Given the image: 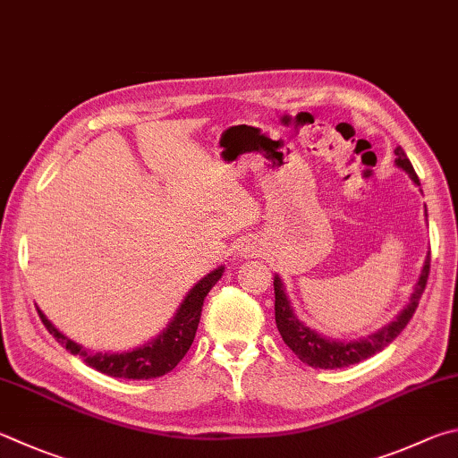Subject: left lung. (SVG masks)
Masks as SVG:
<instances>
[{"mask_svg":"<svg viewBox=\"0 0 458 458\" xmlns=\"http://www.w3.org/2000/svg\"><path fill=\"white\" fill-rule=\"evenodd\" d=\"M394 154H396L394 164L398 168L404 170L414 184L420 186L417 172H414L411 160L406 157L404 149L398 146L394 149ZM428 270H430V252L425 258V266H422L420 276L417 280V284H414V293L411 294L409 304L404 306L401 314H398L393 322L360 340H335V338L322 336L320 332L312 330L310 327H306L302 320H298V316L294 314V309L290 306V301L284 293V284H282V280L276 274V276H274V298H276V301H274V316H276V327H278L280 336L290 351L312 369L335 370V369L351 367V364H356L360 360H367L372 354L380 352L382 348H386L390 343H393V340L404 330L406 324H409L414 310H417L422 293H425Z\"/></svg>","mask_w":458,"mask_h":458,"instance_id":"left-lung-1","label":"left lung"}]
</instances>
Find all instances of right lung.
Masks as SVG:
<instances>
[{
    "mask_svg": "<svg viewBox=\"0 0 458 458\" xmlns=\"http://www.w3.org/2000/svg\"><path fill=\"white\" fill-rule=\"evenodd\" d=\"M224 266L212 270L210 274L198 282L196 286L186 294L182 301L180 309L174 314V318L168 322L160 335L149 343L134 348L128 352H91L86 351L84 346L73 343L64 332L57 330L52 322L46 318V314L38 309V314L44 327L49 330L57 343L65 346V351L72 354H78L84 359L88 367L96 369L99 372L107 374V377L115 378H131V380H149L168 374L176 364L184 359L188 348L192 346L198 322H200L204 298L210 293L212 286L222 278Z\"/></svg>",
    "mask_w": 458,
    "mask_h": 458,
    "instance_id": "obj_1",
    "label": "right lung"
}]
</instances>
